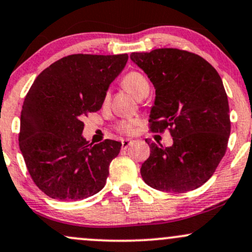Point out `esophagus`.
<instances>
[{
	"mask_svg": "<svg viewBox=\"0 0 252 252\" xmlns=\"http://www.w3.org/2000/svg\"><path fill=\"white\" fill-rule=\"evenodd\" d=\"M121 142H122V149H126L132 143V141L129 140V138H126V140H122Z\"/></svg>",
	"mask_w": 252,
	"mask_h": 252,
	"instance_id": "esophagus-1",
	"label": "esophagus"
}]
</instances>
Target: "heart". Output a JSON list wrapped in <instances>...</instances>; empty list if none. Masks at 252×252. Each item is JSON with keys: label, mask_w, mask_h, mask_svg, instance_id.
<instances>
[{"label": "heart", "mask_w": 252, "mask_h": 252, "mask_svg": "<svg viewBox=\"0 0 252 252\" xmlns=\"http://www.w3.org/2000/svg\"><path fill=\"white\" fill-rule=\"evenodd\" d=\"M122 84L124 88L131 92L138 99H142L149 94V82L141 72L131 71L126 73L122 79ZM106 100H108V94H105V97H104V102H106ZM136 124L137 122L135 120H124L117 123L116 129L121 134H131L134 131Z\"/></svg>", "instance_id": "obj_1"}]
</instances>
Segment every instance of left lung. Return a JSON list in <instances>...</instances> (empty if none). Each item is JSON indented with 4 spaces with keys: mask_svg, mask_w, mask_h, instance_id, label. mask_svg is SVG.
I'll use <instances>...</instances> for the list:
<instances>
[{
    "mask_svg": "<svg viewBox=\"0 0 252 252\" xmlns=\"http://www.w3.org/2000/svg\"><path fill=\"white\" fill-rule=\"evenodd\" d=\"M130 58L155 88L150 130L168 129L173 144L147 141L150 155L141 167L147 185L185 193L204 185L225 155L231 131L221 78L204 58L178 48H158Z\"/></svg>",
    "mask_w": 252,
    "mask_h": 252,
    "instance_id": "8db88e82",
    "label": "left lung"
}]
</instances>
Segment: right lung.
I'll list each match as a JSON object with an SVG mask.
<instances>
[{
    "mask_svg": "<svg viewBox=\"0 0 252 252\" xmlns=\"http://www.w3.org/2000/svg\"><path fill=\"white\" fill-rule=\"evenodd\" d=\"M128 54H72L43 70L26 94L19 146L34 184L52 199L82 200L105 186L122 143L91 146L83 117L102 108Z\"/></svg>",
    "mask_w": 252,
    "mask_h": 252,
    "instance_id": "add662e5",
    "label": "right lung"
}]
</instances>
